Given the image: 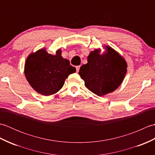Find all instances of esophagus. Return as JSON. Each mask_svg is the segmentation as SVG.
I'll use <instances>...</instances> for the list:
<instances>
[{
  "instance_id": "esophagus-1",
  "label": "esophagus",
  "mask_w": 155,
  "mask_h": 155,
  "mask_svg": "<svg viewBox=\"0 0 155 155\" xmlns=\"http://www.w3.org/2000/svg\"><path fill=\"white\" fill-rule=\"evenodd\" d=\"M80 67H81V66H80V65L77 66V67H76V69H77V72H78V71H79Z\"/></svg>"
}]
</instances>
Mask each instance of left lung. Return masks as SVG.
Wrapping results in <instances>:
<instances>
[{"instance_id": "left-lung-1", "label": "left lung", "mask_w": 155, "mask_h": 155, "mask_svg": "<svg viewBox=\"0 0 155 155\" xmlns=\"http://www.w3.org/2000/svg\"><path fill=\"white\" fill-rule=\"evenodd\" d=\"M108 52L99 54V50L91 52L88 62L80 68L78 74L92 93L102 96L112 93L120 86L127 72L124 59L109 47Z\"/></svg>"}]
</instances>
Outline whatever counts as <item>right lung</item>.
<instances>
[{"label":"right lung","instance_id":"add662e5","mask_svg":"<svg viewBox=\"0 0 155 155\" xmlns=\"http://www.w3.org/2000/svg\"><path fill=\"white\" fill-rule=\"evenodd\" d=\"M61 51L56 55L41 49L28 56L25 62L26 78L34 89L41 94H53L63 87L68 76L76 72L70 62L61 57Z\"/></svg>","mask_w":155,"mask_h":155}]
</instances>
